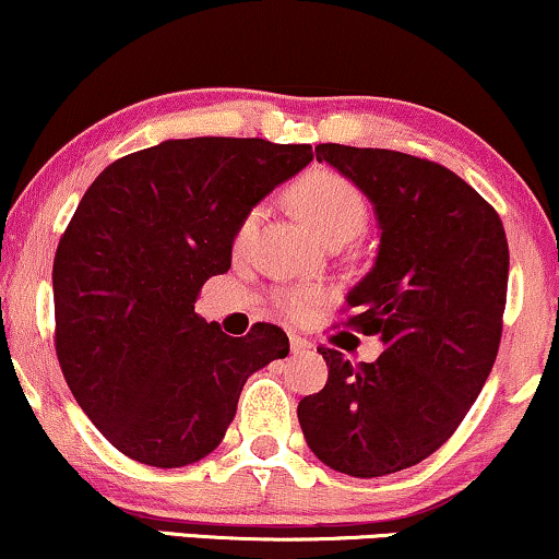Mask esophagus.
<instances>
[{
    "label": "esophagus",
    "mask_w": 559,
    "mask_h": 559,
    "mask_svg": "<svg viewBox=\"0 0 559 559\" xmlns=\"http://www.w3.org/2000/svg\"><path fill=\"white\" fill-rule=\"evenodd\" d=\"M288 343H292V353H294V356H299V353H309V350H312V343L304 341V337H299V335L288 337Z\"/></svg>",
    "instance_id": "1"
}]
</instances>
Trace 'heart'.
Here are the masks:
<instances>
[{"mask_svg": "<svg viewBox=\"0 0 559 559\" xmlns=\"http://www.w3.org/2000/svg\"><path fill=\"white\" fill-rule=\"evenodd\" d=\"M292 201L296 214L309 224V229L322 242H350L366 227V216H369L366 198L356 182L343 178L341 173H332V169H314L307 178H301L292 190ZM260 216H263V209H252L239 222L235 231L237 252H242L250 245V239L255 237ZM312 299V294L296 292L284 296L281 307L288 314H301Z\"/></svg>", "mask_w": 559, "mask_h": 559, "instance_id": "b5f03b06", "label": "heart"}]
</instances>
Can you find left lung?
Masks as SVG:
<instances>
[{"label":"left lung","instance_id":"obj_1","mask_svg":"<svg viewBox=\"0 0 559 559\" xmlns=\"http://www.w3.org/2000/svg\"><path fill=\"white\" fill-rule=\"evenodd\" d=\"M369 198L379 227L371 271L345 301L350 328L377 335L371 364L320 348L328 384L299 402L304 438L330 469L384 477L454 433L496 364L508 242L496 209L451 169L390 150L320 144Z\"/></svg>","mask_w":559,"mask_h":559}]
</instances>
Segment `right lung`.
I'll use <instances>...</instances> for the list:
<instances>
[{
	"mask_svg": "<svg viewBox=\"0 0 559 559\" xmlns=\"http://www.w3.org/2000/svg\"><path fill=\"white\" fill-rule=\"evenodd\" d=\"M312 157L309 144L167 139L87 188L53 258L56 356L121 454L162 469L209 456L245 381L288 356L281 328L231 337L195 314V299L229 271L247 211Z\"/></svg>",
	"mask_w": 559,
	"mask_h": 559,
	"instance_id": "obj_1",
	"label": "right lung"
}]
</instances>
